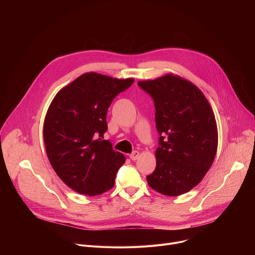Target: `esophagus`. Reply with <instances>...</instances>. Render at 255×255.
I'll return each mask as SVG.
<instances>
[{"label": "esophagus", "mask_w": 255, "mask_h": 255, "mask_svg": "<svg viewBox=\"0 0 255 255\" xmlns=\"http://www.w3.org/2000/svg\"><path fill=\"white\" fill-rule=\"evenodd\" d=\"M129 157H130L131 160H137L138 157H139V152H138V151L132 152V153L129 155Z\"/></svg>", "instance_id": "1"}]
</instances>
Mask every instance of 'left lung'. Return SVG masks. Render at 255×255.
<instances>
[{
  "label": "left lung",
  "instance_id": "8db88e82",
  "mask_svg": "<svg viewBox=\"0 0 255 255\" xmlns=\"http://www.w3.org/2000/svg\"><path fill=\"white\" fill-rule=\"evenodd\" d=\"M137 85L154 100L160 135L156 168L146 181L167 196L188 192L203 180L216 156L218 131L212 107L202 91L178 75Z\"/></svg>",
  "mask_w": 255,
  "mask_h": 255
}]
</instances>
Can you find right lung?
<instances>
[{"label":"right lung","mask_w":255,"mask_h":255,"mask_svg":"<svg viewBox=\"0 0 255 255\" xmlns=\"http://www.w3.org/2000/svg\"><path fill=\"white\" fill-rule=\"evenodd\" d=\"M133 82L89 72L60 90L51 101L43 125L46 154L59 178L74 191L94 196L114 187L125 156L102 139L106 114L115 97Z\"/></svg>","instance_id":"obj_1"}]
</instances>
